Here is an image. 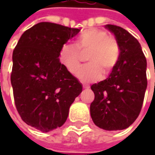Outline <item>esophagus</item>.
Returning a JSON list of instances; mask_svg holds the SVG:
<instances>
[{"mask_svg":"<svg viewBox=\"0 0 155 155\" xmlns=\"http://www.w3.org/2000/svg\"><path fill=\"white\" fill-rule=\"evenodd\" d=\"M83 88H84V89H89L90 86H89L88 84H84V85H83Z\"/></svg>","mask_w":155,"mask_h":155,"instance_id":"1","label":"esophagus"}]
</instances>
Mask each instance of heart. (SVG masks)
Here are the masks:
<instances>
[{
    "mask_svg": "<svg viewBox=\"0 0 155 155\" xmlns=\"http://www.w3.org/2000/svg\"><path fill=\"white\" fill-rule=\"evenodd\" d=\"M82 54H87L88 64L81 69L78 78L91 83L100 79L105 72H110L119 59L120 48L116 39L105 30L91 28L84 31L76 40V45L66 43L59 51V60L70 73L76 75L81 66Z\"/></svg>",
    "mask_w": 155,
    "mask_h": 155,
    "instance_id": "1",
    "label": "heart"
}]
</instances>
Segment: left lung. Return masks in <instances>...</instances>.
I'll use <instances>...</instances> for the list:
<instances>
[{
  "instance_id": "left-lung-1",
  "label": "left lung",
  "mask_w": 155,
  "mask_h": 155,
  "mask_svg": "<svg viewBox=\"0 0 155 155\" xmlns=\"http://www.w3.org/2000/svg\"><path fill=\"white\" fill-rule=\"evenodd\" d=\"M105 28L115 36L119 59L108 78L91 85L95 99L91 104L93 122L108 131L128 128L140 114L147 81V60L137 39L114 25Z\"/></svg>"
}]
</instances>
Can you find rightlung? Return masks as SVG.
<instances>
[{
	"mask_svg": "<svg viewBox=\"0 0 155 155\" xmlns=\"http://www.w3.org/2000/svg\"><path fill=\"white\" fill-rule=\"evenodd\" d=\"M79 31L40 22L24 32L14 50L11 84L15 106L21 119L39 131L61 127L82 92L80 82L59 61L62 45Z\"/></svg>",
	"mask_w": 155,
	"mask_h": 155,
	"instance_id": "right-lung-1",
	"label": "right lung"
}]
</instances>
